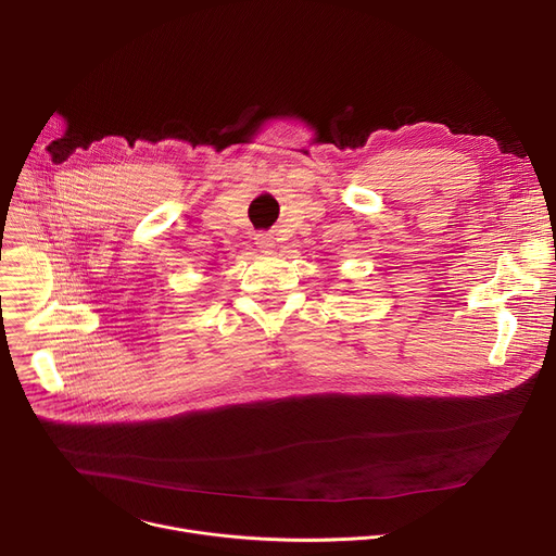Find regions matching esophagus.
I'll list each match as a JSON object with an SVG mask.
<instances>
[{
	"mask_svg": "<svg viewBox=\"0 0 556 556\" xmlns=\"http://www.w3.org/2000/svg\"><path fill=\"white\" fill-rule=\"evenodd\" d=\"M255 244H257V249L262 251V253H273L275 251V237L273 235H268V232H260L257 237H255Z\"/></svg>",
	"mask_w": 556,
	"mask_h": 556,
	"instance_id": "1",
	"label": "esophagus"
}]
</instances>
